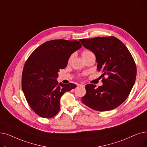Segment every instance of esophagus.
<instances>
[{
  "mask_svg": "<svg viewBox=\"0 0 147 147\" xmlns=\"http://www.w3.org/2000/svg\"><path fill=\"white\" fill-rule=\"evenodd\" d=\"M78 86H80V87H83V88L85 87V86H84V84H79L78 85Z\"/></svg>",
  "mask_w": 147,
  "mask_h": 147,
  "instance_id": "esophagus-1",
  "label": "esophagus"
}]
</instances>
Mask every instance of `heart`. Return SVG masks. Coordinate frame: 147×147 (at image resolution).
Wrapping results in <instances>:
<instances>
[{"instance_id": "obj_1", "label": "heart", "mask_w": 147, "mask_h": 147, "mask_svg": "<svg viewBox=\"0 0 147 147\" xmlns=\"http://www.w3.org/2000/svg\"><path fill=\"white\" fill-rule=\"evenodd\" d=\"M92 53H92L90 51H89V50H84V51H83V52H82V57H83V58H84L86 57L87 56L90 55V54H92ZM73 57H74V54H71V55L70 56H69V57L68 58V63H70V62L71 61V60H72V59H73Z\"/></svg>"}]
</instances>
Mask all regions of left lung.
I'll return each mask as SVG.
<instances>
[{
    "label": "left lung",
    "instance_id": "1",
    "mask_svg": "<svg viewBox=\"0 0 147 147\" xmlns=\"http://www.w3.org/2000/svg\"><path fill=\"white\" fill-rule=\"evenodd\" d=\"M79 41L95 53L98 70L103 73L101 77H104L101 86L86 85V94L82 98V102L98 111L115 109L128 97L136 80V67L132 55L124 43L114 36Z\"/></svg>",
    "mask_w": 147,
    "mask_h": 147
}]
</instances>
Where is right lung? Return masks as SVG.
Here are the masks:
<instances>
[{
	"mask_svg": "<svg viewBox=\"0 0 147 147\" xmlns=\"http://www.w3.org/2000/svg\"><path fill=\"white\" fill-rule=\"evenodd\" d=\"M77 40L64 39L46 42L37 48L26 61L21 85L32 109L39 116L51 118L60 110V99L75 88L73 83H58L60 69H64L71 54L82 47Z\"/></svg>",
	"mask_w": 147,
	"mask_h": 147,
	"instance_id": "1",
	"label": "right lung"
}]
</instances>
